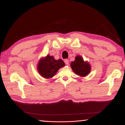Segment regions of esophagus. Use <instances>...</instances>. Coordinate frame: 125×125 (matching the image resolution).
I'll return each instance as SVG.
<instances>
[{
	"label": "esophagus",
	"mask_w": 125,
	"mask_h": 125,
	"mask_svg": "<svg viewBox=\"0 0 125 125\" xmlns=\"http://www.w3.org/2000/svg\"><path fill=\"white\" fill-rule=\"evenodd\" d=\"M64 63L66 65L69 64V60H64Z\"/></svg>",
	"instance_id": "obj_1"
}]
</instances>
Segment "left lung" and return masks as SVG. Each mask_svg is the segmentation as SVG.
I'll list each match as a JSON object with an SVG mask.
<instances>
[{"instance_id":"left-lung-1","label":"left lung","mask_w":125,"mask_h":125,"mask_svg":"<svg viewBox=\"0 0 125 125\" xmlns=\"http://www.w3.org/2000/svg\"><path fill=\"white\" fill-rule=\"evenodd\" d=\"M71 67L74 72L81 77L86 76L91 71L89 63L84 62L83 58L80 56L75 57V61L71 63Z\"/></svg>"}]
</instances>
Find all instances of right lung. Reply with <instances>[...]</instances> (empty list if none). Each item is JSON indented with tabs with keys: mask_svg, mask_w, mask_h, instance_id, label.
Here are the masks:
<instances>
[{
	"mask_svg": "<svg viewBox=\"0 0 125 125\" xmlns=\"http://www.w3.org/2000/svg\"><path fill=\"white\" fill-rule=\"evenodd\" d=\"M64 65L65 63L61 59L56 60L53 56L47 55L39 61L37 70L42 77L48 79L53 77L59 69Z\"/></svg>",
	"mask_w": 125,
	"mask_h": 125,
	"instance_id": "obj_1",
	"label": "right lung"
}]
</instances>
